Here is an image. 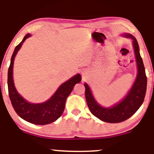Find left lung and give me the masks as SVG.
<instances>
[{
	"label": "left lung",
	"mask_w": 154,
	"mask_h": 154,
	"mask_svg": "<svg viewBox=\"0 0 154 154\" xmlns=\"http://www.w3.org/2000/svg\"><path fill=\"white\" fill-rule=\"evenodd\" d=\"M125 35L131 38L133 41V47L138 69L136 81L125 97L113 107L104 108L100 106L94 100L88 84H84L85 88L86 102L90 112L101 121L106 123H121L131 117L142 104L146 92L147 78L142 59L140 54L137 41L132 35L125 34Z\"/></svg>",
	"instance_id": "8db88e82"
}]
</instances>
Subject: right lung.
<instances>
[{
    "label": "right lung",
    "mask_w": 154,
    "mask_h": 154,
    "mask_svg": "<svg viewBox=\"0 0 154 154\" xmlns=\"http://www.w3.org/2000/svg\"><path fill=\"white\" fill-rule=\"evenodd\" d=\"M30 35L27 33L22 41L14 48L8 73V94L12 106L19 116L35 125H47L55 121L62 115L66 98L73 90L75 84L81 81V76L80 74H77L62 84L54 95L47 102L41 104H31L26 102L17 92L14 87L12 78V69L17 52L20 49L25 40L30 37Z\"/></svg>",
    "instance_id": "1"
}]
</instances>
